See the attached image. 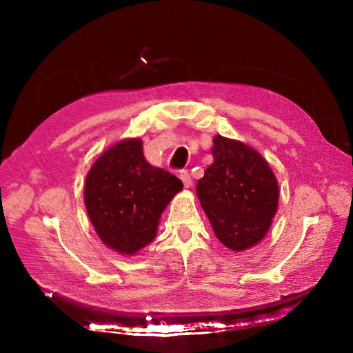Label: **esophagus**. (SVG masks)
Listing matches in <instances>:
<instances>
[{
    "instance_id": "1",
    "label": "esophagus",
    "mask_w": 353,
    "mask_h": 353,
    "mask_svg": "<svg viewBox=\"0 0 353 353\" xmlns=\"http://www.w3.org/2000/svg\"><path fill=\"white\" fill-rule=\"evenodd\" d=\"M179 177H181V181L183 182L185 188H190L191 185H193V182H191V176L188 174V171H181V174H179Z\"/></svg>"
}]
</instances>
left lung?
<instances>
[{"mask_svg": "<svg viewBox=\"0 0 353 353\" xmlns=\"http://www.w3.org/2000/svg\"><path fill=\"white\" fill-rule=\"evenodd\" d=\"M213 163L196 193L214 235L236 252L259 244L279 205V183L270 165L244 143L216 135Z\"/></svg>", "mask_w": 353, "mask_h": 353, "instance_id": "left-lung-1", "label": "left lung"}]
</instances>
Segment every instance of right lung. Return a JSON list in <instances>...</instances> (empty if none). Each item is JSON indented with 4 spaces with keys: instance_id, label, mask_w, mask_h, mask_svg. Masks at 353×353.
<instances>
[{
    "instance_id": "right-lung-1",
    "label": "right lung",
    "mask_w": 353,
    "mask_h": 353,
    "mask_svg": "<svg viewBox=\"0 0 353 353\" xmlns=\"http://www.w3.org/2000/svg\"><path fill=\"white\" fill-rule=\"evenodd\" d=\"M182 187L171 172L146 162L141 140L128 139L93 163L83 199L101 241L119 254L134 255L154 240L160 216Z\"/></svg>"
}]
</instances>
